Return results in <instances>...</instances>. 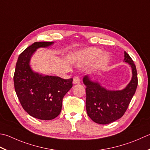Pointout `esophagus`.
Listing matches in <instances>:
<instances>
[{
  "instance_id": "34e87169",
  "label": "esophagus",
  "mask_w": 150,
  "mask_h": 150,
  "mask_svg": "<svg viewBox=\"0 0 150 150\" xmlns=\"http://www.w3.org/2000/svg\"><path fill=\"white\" fill-rule=\"evenodd\" d=\"M81 83V79L79 76L76 75L73 77V84H79Z\"/></svg>"
}]
</instances>
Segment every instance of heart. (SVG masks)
<instances>
[{"label":"heart","mask_w":150,"mask_h":150,"mask_svg":"<svg viewBox=\"0 0 150 150\" xmlns=\"http://www.w3.org/2000/svg\"><path fill=\"white\" fill-rule=\"evenodd\" d=\"M101 53L102 51L100 49H98L90 48L86 49L84 51H82L80 54H79V62L81 64H88L99 57L101 54ZM108 59H109V57H108L107 54L105 53L102 54L99 57L96 66L98 67H101L103 66L104 64L107 62Z\"/></svg>","instance_id":"1"}]
</instances>
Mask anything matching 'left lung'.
<instances>
[{"label": "left lung", "instance_id": "8db88e82", "mask_svg": "<svg viewBox=\"0 0 150 150\" xmlns=\"http://www.w3.org/2000/svg\"><path fill=\"white\" fill-rule=\"evenodd\" d=\"M124 61L132 68L133 77L125 88L118 91L108 90L88 76L83 78L86 85V108L88 115L99 124H108L122 118L136 92L138 85L137 71L133 60L125 51Z\"/></svg>", "mask_w": 150, "mask_h": 150}]
</instances>
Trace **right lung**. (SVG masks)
Segmentation results:
<instances>
[{
  "label": "right lung",
  "mask_w": 150,
  "mask_h": 150,
  "mask_svg": "<svg viewBox=\"0 0 150 150\" xmlns=\"http://www.w3.org/2000/svg\"><path fill=\"white\" fill-rule=\"evenodd\" d=\"M52 42H34L19 56L13 75L14 87L20 103L29 115L50 120L61 112L64 96L73 86V79L43 76L34 73L29 65L30 57L40 47H47Z\"/></svg>",
  "instance_id": "add662e5"
}]
</instances>
